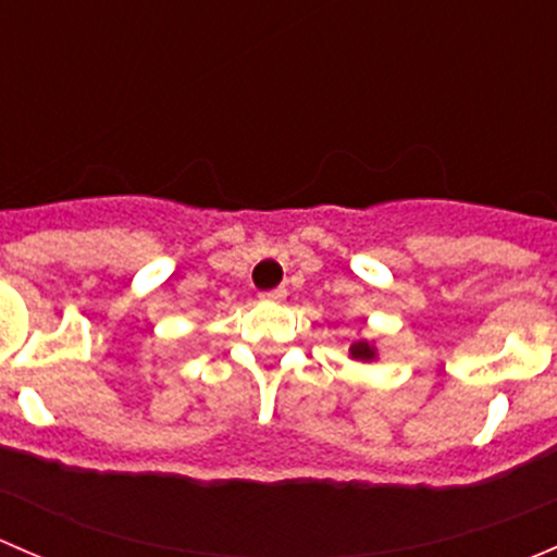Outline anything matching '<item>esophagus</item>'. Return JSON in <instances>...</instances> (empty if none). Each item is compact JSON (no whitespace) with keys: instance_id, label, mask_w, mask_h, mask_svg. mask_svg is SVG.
<instances>
[{"instance_id":"esophagus-1","label":"esophagus","mask_w":557,"mask_h":557,"mask_svg":"<svg viewBox=\"0 0 557 557\" xmlns=\"http://www.w3.org/2000/svg\"><path fill=\"white\" fill-rule=\"evenodd\" d=\"M261 296L267 301H283L285 296H288V290H285V288H272V290H263Z\"/></svg>"}]
</instances>
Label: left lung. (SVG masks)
<instances>
[{
	"mask_svg": "<svg viewBox=\"0 0 557 557\" xmlns=\"http://www.w3.org/2000/svg\"><path fill=\"white\" fill-rule=\"evenodd\" d=\"M350 352H352V358H361V361H369V358L374 356V350L367 345V342H356V345L350 347Z\"/></svg>",
	"mask_w": 557,
	"mask_h": 557,
	"instance_id": "8db88e82",
	"label": "left lung"
}]
</instances>
